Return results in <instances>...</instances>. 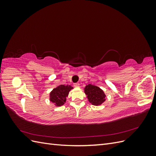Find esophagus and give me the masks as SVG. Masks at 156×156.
Segmentation results:
<instances>
[{"instance_id": "obj_1", "label": "esophagus", "mask_w": 156, "mask_h": 156, "mask_svg": "<svg viewBox=\"0 0 156 156\" xmlns=\"http://www.w3.org/2000/svg\"><path fill=\"white\" fill-rule=\"evenodd\" d=\"M79 83H75L74 84H73V86L75 87H76V88H79Z\"/></svg>"}]
</instances>
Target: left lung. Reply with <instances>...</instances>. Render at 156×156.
<instances>
[{
    "label": "left lung",
    "mask_w": 156,
    "mask_h": 156,
    "mask_svg": "<svg viewBox=\"0 0 156 156\" xmlns=\"http://www.w3.org/2000/svg\"><path fill=\"white\" fill-rule=\"evenodd\" d=\"M84 92L90 103L92 105L98 106L103 104L106 100L105 94L102 89L96 85L88 84L84 88Z\"/></svg>",
    "instance_id": "left-lung-1"
}]
</instances>
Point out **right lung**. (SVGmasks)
Returning <instances> with one entry per match:
<instances>
[{"label":"right lung","mask_w":156,"mask_h":156,"mask_svg":"<svg viewBox=\"0 0 156 156\" xmlns=\"http://www.w3.org/2000/svg\"><path fill=\"white\" fill-rule=\"evenodd\" d=\"M73 88V87L69 84H60L51 91L49 93V101L56 107L62 106L66 101V98L69 95V91Z\"/></svg>","instance_id":"add662e5"}]
</instances>
